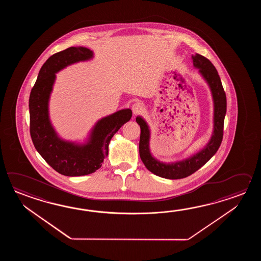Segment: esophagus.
<instances>
[{
    "instance_id": "1",
    "label": "esophagus",
    "mask_w": 261,
    "mask_h": 261,
    "mask_svg": "<svg viewBox=\"0 0 261 261\" xmlns=\"http://www.w3.org/2000/svg\"><path fill=\"white\" fill-rule=\"evenodd\" d=\"M144 106L141 103V102H135L132 107V110H133V115L134 116H137L140 115L144 112Z\"/></svg>"
}]
</instances>
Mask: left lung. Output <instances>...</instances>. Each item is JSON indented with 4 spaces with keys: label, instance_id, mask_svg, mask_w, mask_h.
Masks as SVG:
<instances>
[{
    "label": "left lung",
    "instance_id": "8db88e82",
    "mask_svg": "<svg viewBox=\"0 0 261 261\" xmlns=\"http://www.w3.org/2000/svg\"><path fill=\"white\" fill-rule=\"evenodd\" d=\"M193 65L199 69L200 74L210 86L214 105V133L211 140L198 154L192 155L188 160L178 161L175 163L165 164L154 159L149 150L150 130L148 126L141 117H136V122L141 128L139 142V153L146 169L155 175L167 179H181L188 177L203 166L213 155L217 153L221 144L224 129V119L227 112V98L223 89L221 80L216 67L207 58L200 54L192 56Z\"/></svg>",
    "mask_w": 261,
    "mask_h": 261
}]
</instances>
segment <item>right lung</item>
I'll list each match as a JSON object with an SVG mask.
<instances>
[{"label":"right lung","mask_w":261,"mask_h":261,"mask_svg":"<svg viewBox=\"0 0 261 261\" xmlns=\"http://www.w3.org/2000/svg\"><path fill=\"white\" fill-rule=\"evenodd\" d=\"M92 56V51L83 46H72L51 56L41 68L30 95V133L34 147L56 172L66 176L87 175L100 169L108 155L112 137L133 116L130 109H123L101 118L92 129L89 142L83 145L58 137L48 117V100L55 73Z\"/></svg>","instance_id":"right-lung-1"}]
</instances>
